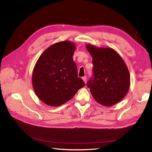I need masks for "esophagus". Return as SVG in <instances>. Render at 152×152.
I'll use <instances>...</instances> for the list:
<instances>
[{"label":"esophagus","mask_w":152,"mask_h":152,"mask_svg":"<svg viewBox=\"0 0 152 152\" xmlns=\"http://www.w3.org/2000/svg\"><path fill=\"white\" fill-rule=\"evenodd\" d=\"M82 79H83V80H84V82H85V83H86V80H87V78H86V76H85V77H83Z\"/></svg>","instance_id":"1"}]
</instances>
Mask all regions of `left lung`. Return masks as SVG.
<instances>
[{
  "instance_id": "1",
  "label": "left lung",
  "mask_w": 152,
  "mask_h": 152,
  "mask_svg": "<svg viewBox=\"0 0 152 152\" xmlns=\"http://www.w3.org/2000/svg\"><path fill=\"white\" fill-rule=\"evenodd\" d=\"M92 56L93 76L87 82L97 103L110 107L120 102L129 90V70L119 54L111 48H99L88 44Z\"/></svg>"
}]
</instances>
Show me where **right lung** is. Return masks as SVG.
I'll return each mask as SVG.
<instances>
[{
	"mask_svg": "<svg viewBox=\"0 0 152 152\" xmlns=\"http://www.w3.org/2000/svg\"><path fill=\"white\" fill-rule=\"evenodd\" d=\"M75 45L64 41L50 46L39 56L32 73V86L38 98L50 106L57 107L75 96L85 83L77 75L73 60Z\"/></svg>",
	"mask_w": 152,
	"mask_h": 152,
	"instance_id": "1",
	"label": "right lung"
}]
</instances>
